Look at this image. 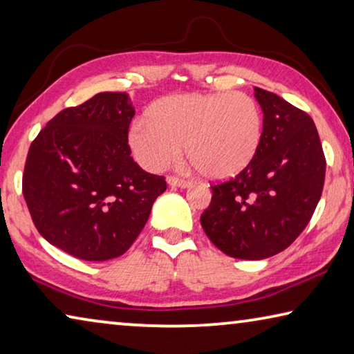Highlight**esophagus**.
<instances>
[{
    "label": "esophagus",
    "instance_id": "1",
    "mask_svg": "<svg viewBox=\"0 0 354 354\" xmlns=\"http://www.w3.org/2000/svg\"><path fill=\"white\" fill-rule=\"evenodd\" d=\"M167 183L170 184V186H178V187H186V186H189V181L187 179H184V178H179V176H168L167 178Z\"/></svg>",
    "mask_w": 354,
    "mask_h": 354
}]
</instances>
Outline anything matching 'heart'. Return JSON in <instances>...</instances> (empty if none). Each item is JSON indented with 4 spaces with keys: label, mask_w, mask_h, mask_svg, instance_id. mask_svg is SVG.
Returning a JSON list of instances; mask_svg holds the SVG:
<instances>
[{
    "label": "heart",
    "mask_w": 354,
    "mask_h": 354,
    "mask_svg": "<svg viewBox=\"0 0 354 354\" xmlns=\"http://www.w3.org/2000/svg\"><path fill=\"white\" fill-rule=\"evenodd\" d=\"M263 131L255 99L241 91L173 94L157 100L129 131L138 164L164 170L184 151L201 175L234 176L250 164Z\"/></svg>",
    "instance_id": "obj_1"
}]
</instances>
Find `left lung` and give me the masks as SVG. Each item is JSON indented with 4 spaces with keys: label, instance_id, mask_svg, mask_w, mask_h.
I'll use <instances>...</instances> for the list:
<instances>
[{
    "label": "left lung",
    "instance_id": "obj_1",
    "mask_svg": "<svg viewBox=\"0 0 354 354\" xmlns=\"http://www.w3.org/2000/svg\"><path fill=\"white\" fill-rule=\"evenodd\" d=\"M255 89L263 132L250 164L212 184L200 217L223 254L263 260L288 248L307 227L323 192L326 159L315 122L277 94Z\"/></svg>",
    "mask_w": 354,
    "mask_h": 354
}]
</instances>
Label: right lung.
Masks as SVG:
<instances>
[{"label":"right lung","instance_id":"obj_1","mask_svg":"<svg viewBox=\"0 0 354 354\" xmlns=\"http://www.w3.org/2000/svg\"><path fill=\"white\" fill-rule=\"evenodd\" d=\"M127 93H99L61 110L32 140L21 190L37 232L88 261L120 257L147 223L164 176L131 156Z\"/></svg>","mask_w":354,"mask_h":354}]
</instances>
